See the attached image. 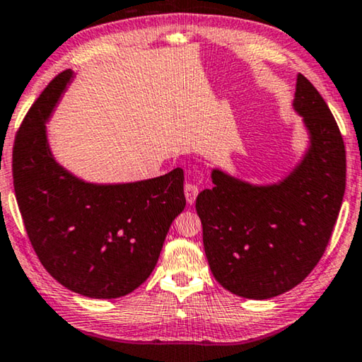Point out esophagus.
<instances>
[{
	"label": "esophagus",
	"mask_w": 362,
	"mask_h": 362,
	"mask_svg": "<svg viewBox=\"0 0 362 362\" xmlns=\"http://www.w3.org/2000/svg\"><path fill=\"white\" fill-rule=\"evenodd\" d=\"M197 194H199L197 185H194V182H186V186H185V196H186V200H187L189 205H192L194 202H196Z\"/></svg>",
	"instance_id": "34e87169"
}]
</instances>
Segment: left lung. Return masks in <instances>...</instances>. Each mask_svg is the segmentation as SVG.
Returning <instances> with one entry per match:
<instances>
[{"label": "left lung", "mask_w": 362, "mask_h": 362, "mask_svg": "<svg viewBox=\"0 0 362 362\" xmlns=\"http://www.w3.org/2000/svg\"><path fill=\"white\" fill-rule=\"evenodd\" d=\"M293 108L309 134L301 162L280 182L255 186L218 168L196 199L215 280L247 299L299 285L325 252L346 186V152L329 105L298 74Z\"/></svg>", "instance_id": "left-lung-1"}]
</instances>
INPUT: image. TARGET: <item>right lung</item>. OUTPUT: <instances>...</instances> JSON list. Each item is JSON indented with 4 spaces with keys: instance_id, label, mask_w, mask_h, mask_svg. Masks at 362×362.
<instances>
[{
    "instance_id": "obj_1",
    "label": "right lung",
    "mask_w": 362,
    "mask_h": 362,
    "mask_svg": "<svg viewBox=\"0 0 362 362\" xmlns=\"http://www.w3.org/2000/svg\"><path fill=\"white\" fill-rule=\"evenodd\" d=\"M72 77L71 69L54 77L22 121L13 148L16 199L33 251L54 280L87 298H121L157 265L186 207L185 173L95 185L63 168L45 124Z\"/></svg>"
}]
</instances>
